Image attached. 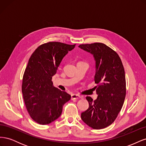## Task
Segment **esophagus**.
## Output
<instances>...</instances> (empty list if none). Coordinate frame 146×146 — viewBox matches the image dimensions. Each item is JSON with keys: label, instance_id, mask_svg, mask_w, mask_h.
Returning a JSON list of instances; mask_svg holds the SVG:
<instances>
[{"label": "esophagus", "instance_id": "obj_1", "mask_svg": "<svg viewBox=\"0 0 146 146\" xmlns=\"http://www.w3.org/2000/svg\"><path fill=\"white\" fill-rule=\"evenodd\" d=\"M81 98V97L77 95V94H72L71 95V99L72 100H74V99H80Z\"/></svg>", "mask_w": 146, "mask_h": 146}]
</instances>
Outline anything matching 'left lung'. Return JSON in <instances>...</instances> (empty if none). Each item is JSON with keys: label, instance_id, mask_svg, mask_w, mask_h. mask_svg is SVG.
Segmentation results:
<instances>
[{"label": "left lung", "instance_id": "8db88e82", "mask_svg": "<svg viewBox=\"0 0 146 146\" xmlns=\"http://www.w3.org/2000/svg\"><path fill=\"white\" fill-rule=\"evenodd\" d=\"M81 49L92 55L95 60L94 87L98 98L86 99L89 108L82 113V121L93 129L111 125L120 112L126 94L124 68L117 53L103 43L81 44Z\"/></svg>", "mask_w": 146, "mask_h": 146}]
</instances>
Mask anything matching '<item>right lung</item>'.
<instances>
[{
  "label": "right lung",
  "instance_id": "obj_1",
  "mask_svg": "<svg viewBox=\"0 0 146 146\" xmlns=\"http://www.w3.org/2000/svg\"><path fill=\"white\" fill-rule=\"evenodd\" d=\"M49 42L39 46L31 55L23 79L22 92L27 111L33 120L48 124L61 114L63 106L71 96L53 86L52 77L69 51L75 47Z\"/></svg>",
  "mask_w": 146,
  "mask_h": 146
}]
</instances>
